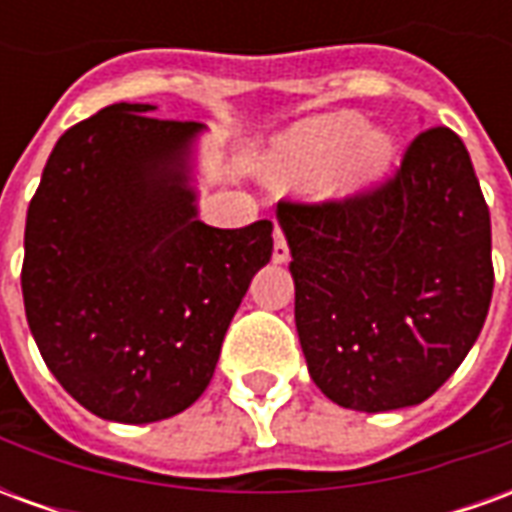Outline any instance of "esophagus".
<instances>
[{"instance_id":"34e87169","label":"esophagus","mask_w":512,"mask_h":512,"mask_svg":"<svg viewBox=\"0 0 512 512\" xmlns=\"http://www.w3.org/2000/svg\"><path fill=\"white\" fill-rule=\"evenodd\" d=\"M274 263H288L290 257V249H288V241H285V235H282V230H277L274 233Z\"/></svg>"}]
</instances>
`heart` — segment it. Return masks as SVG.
Returning <instances> with one entry per match:
<instances>
[{"instance_id":"b5f03b06","label":"heart","mask_w":512,"mask_h":512,"mask_svg":"<svg viewBox=\"0 0 512 512\" xmlns=\"http://www.w3.org/2000/svg\"><path fill=\"white\" fill-rule=\"evenodd\" d=\"M392 136L367 128L348 112L310 117L282 134L268 153V172L293 189L323 186L326 194H351L378 178L392 158Z\"/></svg>"}]
</instances>
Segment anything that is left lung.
Returning <instances> with one entry per match:
<instances>
[{
  "instance_id": "8db88e82",
  "label": "left lung",
  "mask_w": 512,
  "mask_h": 512,
  "mask_svg": "<svg viewBox=\"0 0 512 512\" xmlns=\"http://www.w3.org/2000/svg\"><path fill=\"white\" fill-rule=\"evenodd\" d=\"M277 216L318 389L367 414L428 400L472 351L494 293L491 213L461 136L428 128L384 183L282 200Z\"/></svg>"
}]
</instances>
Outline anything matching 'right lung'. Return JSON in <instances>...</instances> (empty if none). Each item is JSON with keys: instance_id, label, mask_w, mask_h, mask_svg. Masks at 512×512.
Here are the masks:
<instances>
[{"instance_id": "1", "label": "right lung", "mask_w": 512, "mask_h": 512, "mask_svg": "<svg viewBox=\"0 0 512 512\" xmlns=\"http://www.w3.org/2000/svg\"><path fill=\"white\" fill-rule=\"evenodd\" d=\"M112 104L68 128L29 202L21 290L29 332L62 389L95 417L145 425L211 384L274 224L197 219L191 120Z\"/></svg>"}]
</instances>
